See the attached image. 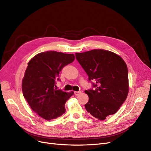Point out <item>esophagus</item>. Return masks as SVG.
Returning <instances> with one entry per match:
<instances>
[{
	"instance_id": "34e87169",
	"label": "esophagus",
	"mask_w": 151,
	"mask_h": 151,
	"mask_svg": "<svg viewBox=\"0 0 151 151\" xmlns=\"http://www.w3.org/2000/svg\"><path fill=\"white\" fill-rule=\"evenodd\" d=\"M81 93V91H75L74 92V95L75 96H78V95H79Z\"/></svg>"
}]
</instances>
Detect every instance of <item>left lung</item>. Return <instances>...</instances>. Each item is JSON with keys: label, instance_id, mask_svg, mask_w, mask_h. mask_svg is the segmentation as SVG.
<instances>
[{"label": "left lung", "instance_id": "obj_1", "mask_svg": "<svg viewBox=\"0 0 151 151\" xmlns=\"http://www.w3.org/2000/svg\"><path fill=\"white\" fill-rule=\"evenodd\" d=\"M76 58L94 89L85 91L89 101L85 108L92 116L103 121L113 115L126 101L129 92L128 69L120 56L111 51L94 49L76 53Z\"/></svg>", "mask_w": 151, "mask_h": 151}]
</instances>
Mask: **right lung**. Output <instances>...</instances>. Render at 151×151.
<instances>
[{
	"instance_id": "1",
	"label": "right lung",
	"mask_w": 151,
	"mask_h": 151,
	"mask_svg": "<svg viewBox=\"0 0 151 151\" xmlns=\"http://www.w3.org/2000/svg\"><path fill=\"white\" fill-rule=\"evenodd\" d=\"M75 59L74 54L43 52L29 62L22 83L23 96L39 116L50 121L65 112V104L74 94L57 89L59 72Z\"/></svg>"
}]
</instances>
